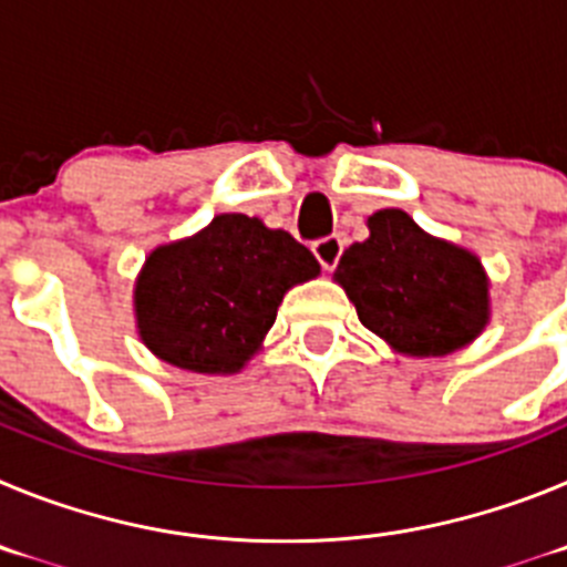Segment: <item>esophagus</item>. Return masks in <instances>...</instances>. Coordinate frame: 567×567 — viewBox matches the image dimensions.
<instances>
[{
	"label": "esophagus",
	"instance_id": "obj_1",
	"mask_svg": "<svg viewBox=\"0 0 567 567\" xmlns=\"http://www.w3.org/2000/svg\"><path fill=\"white\" fill-rule=\"evenodd\" d=\"M312 252L315 258H318V264L327 272H332L334 267H338V258L340 252H343V238L340 235H327V238H318L312 244Z\"/></svg>",
	"mask_w": 567,
	"mask_h": 567
}]
</instances>
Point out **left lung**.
<instances>
[{"instance_id": "left-lung-1", "label": "left lung", "mask_w": 567, "mask_h": 567, "mask_svg": "<svg viewBox=\"0 0 567 567\" xmlns=\"http://www.w3.org/2000/svg\"><path fill=\"white\" fill-rule=\"evenodd\" d=\"M369 229L334 272L365 329L414 358L449 354L483 332L488 280L474 255L425 235L403 209H380Z\"/></svg>"}]
</instances>
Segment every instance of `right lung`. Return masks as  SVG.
<instances>
[{"label":"right lung","instance_id":"obj_1","mask_svg":"<svg viewBox=\"0 0 567 567\" xmlns=\"http://www.w3.org/2000/svg\"><path fill=\"white\" fill-rule=\"evenodd\" d=\"M320 272L284 229L249 215H218L207 229L147 258L135 284L144 343L189 372H238L272 329L289 287Z\"/></svg>","mask_w":567,"mask_h":567}]
</instances>
